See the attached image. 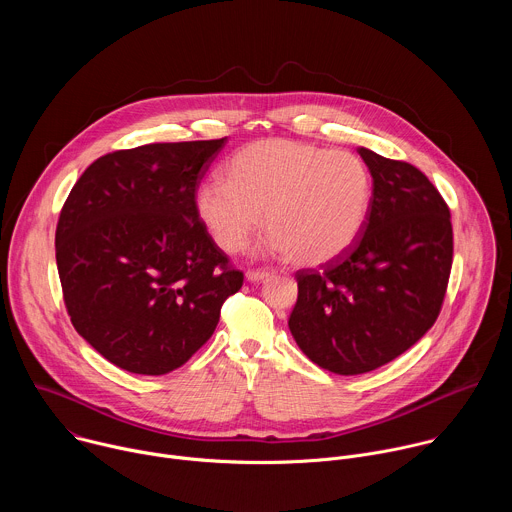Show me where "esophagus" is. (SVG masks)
<instances>
[{
	"label": "esophagus",
	"mask_w": 512,
	"mask_h": 512,
	"mask_svg": "<svg viewBox=\"0 0 512 512\" xmlns=\"http://www.w3.org/2000/svg\"><path fill=\"white\" fill-rule=\"evenodd\" d=\"M245 277H247L249 281H265V279L273 277V271H267V269H249V271L245 273Z\"/></svg>",
	"instance_id": "34e87169"
}]
</instances>
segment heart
<instances>
[{"instance_id":"heart-1","label":"heart","mask_w":512,"mask_h":512,"mask_svg":"<svg viewBox=\"0 0 512 512\" xmlns=\"http://www.w3.org/2000/svg\"><path fill=\"white\" fill-rule=\"evenodd\" d=\"M373 176L358 156L291 139L249 143L196 194V212L214 243L241 251L261 229L298 265H324L360 237L371 212Z\"/></svg>"}]
</instances>
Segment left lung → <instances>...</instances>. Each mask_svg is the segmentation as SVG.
Wrapping results in <instances>:
<instances>
[{
    "label": "left lung",
    "mask_w": 512,
    "mask_h": 512,
    "mask_svg": "<svg viewBox=\"0 0 512 512\" xmlns=\"http://www.w3.org/2000/svg\"><path fill=\"white\" fill-rule=\"evenodd\" d=\"M373 176L371 212L356 243L320 271L302 269L289 330L336 375L375 371L437 320L452 269L450 208L415 166L358 148Z\"/></svg>",
    "instance_id": "left-lung-1"
}]
</instances>
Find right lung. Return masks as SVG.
Masks as SVG:
<instances>
[{"instance_id":"obj_1","label":"right lung","mask_w":512,"mask_h":512,"mask_svg":"<svg viewBox=\"0 0 512 512\" xmlns=\"http://www.w3.org/2000/svg\"><path fill=\"white\" fill-rule=\"evenodd\" d=\"M225 141L107 154L60 210L56 265L70 322L123 371L158 377L182 367L243 285L196 212V188Z\"/></svg>"}]
</instances>
